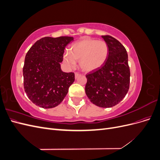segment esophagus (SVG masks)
<instances>
[{
	"label": "esophagus",
	"mask_w": 160,
	"mask_h": 160,
	"mask_svg": "<svg viewBox=\"0 0 160 160\" xmlns=\"http://www.w3.org/2000/svg\"><path fill=\"white\" fill-rule=\"evenodd\" d=\"M80 75H81V74L79 73V72H75V79L78 78V77H79Z\"/></svg>",
	"instance_id": "esophagus-1"
}]
</instances>
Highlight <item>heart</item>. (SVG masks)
<instances>
[{
	"instance_id": "heart-1",
	"label": "heart",
	"mask_w": 160,
	"mask_h": 160,
	"mask_svg": "<svg viewBox=\"0 0 160 160\" xmlns=\"http://www.w3.org/2000/svg\"><path fill=\"white\" fill-rule=\"evenodd\" d=\"M109 46L105 41L83 38L72 45L70 52H67L63 59L70 67L79 61L81 69L85 72L94 71L102 67L109 55Z\"/></svg>"
}]
</instances>
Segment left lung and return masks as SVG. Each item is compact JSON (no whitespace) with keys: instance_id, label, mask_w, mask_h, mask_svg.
Masks as SVG:
<instances>
[{"instance_id":"left-lung-1","label":"left lung","mask_w":160,"mask_h":160,"mask_svg":"<svg viewBox=\"0 0 160 160\" xmlns=\"http://www.w3.org/2000/svg\"><path fill=\"white\" fill-rule=\"evenodd\" d=\"M109 46V55L102 67L86 75L85 93L95 105L108 108L118 104L129 88L130 70L125 48L109 35L101 36Z\"/></svg>"}]
</instances>
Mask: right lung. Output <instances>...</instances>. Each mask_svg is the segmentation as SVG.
Here are the masks:
<instances>
[{
  "instance_id": "obj_1",
  "label": "right lung",
  "mask_w": 160,
  "mask_h": 160,
  "mask_svg": "<svg viewBox=\"0 0 160 160\" xmlns=\"http://www.w3.org/2000/svg\"><path fill=\"white\" fill-rule=\"evenodd\" d=\"M71 37H43L38 40L25 56L23 66L25 91L32 102L49 109L59 105L75 81L74 72H65L60 62Z\"/></svg>"
}]
</instances>
